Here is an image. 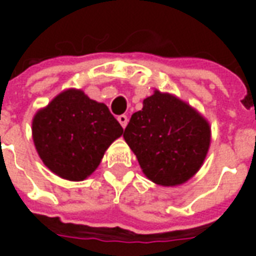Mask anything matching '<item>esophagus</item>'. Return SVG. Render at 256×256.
Returning a JSON list of instances; mask_svg holds the SVG:
<instances>
[{"instance_id":"esophagus-1","label":"esophagus","mask_w":256,"mask_h":256,"mask_svg":"<svg viewBox=\"0 0 256 256\" xmlns=\"http://www.w3.org/2000/svg\"><path fill=\"white\" fill-rule=\"evenodd\" d=\"M116 120H118V122H120L122 128H126V124H128V116H124V114H120V116H118V118H116Z\"/></svg>"}]
</instances>
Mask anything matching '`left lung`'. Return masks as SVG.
<instances>
[{
  "label": "left lung",
  "instance_id": "left-lung-1",
  "mask_svg": "<svg viewBox=\"0 0 256 256\" xmlns=\"http://www.w3.org/2000/svg\"><path fill=\"white\" fill-rule=\"evenodd\" d=\"M144 175L162 186L186 182L202 166L210 146V126L183 100L158 90L144 100L124 128Z\"/></svg>",
  "mask_w": 256,
  "mask_h": 256
}]
</instances>
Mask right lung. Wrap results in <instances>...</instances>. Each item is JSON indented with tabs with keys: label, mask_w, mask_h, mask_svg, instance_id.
<instances>
[{
	"label": "right lung",
	"mask_w": 256,
	"mask_h": 256,
	"mask_svg": "<svg viewBox=\"0 0 256 256\" xmlns=\"http://www.w3.org/2000/svg\"><path fill=\"white\" fill-rule=\"evenodd\" d=\"M122 132L106 104L73 88L56 96L33 120L34 144L42 162L69 180L88 178Z\"/></svg>",
	"instance_id": "obj_1"
}]
</instances>
